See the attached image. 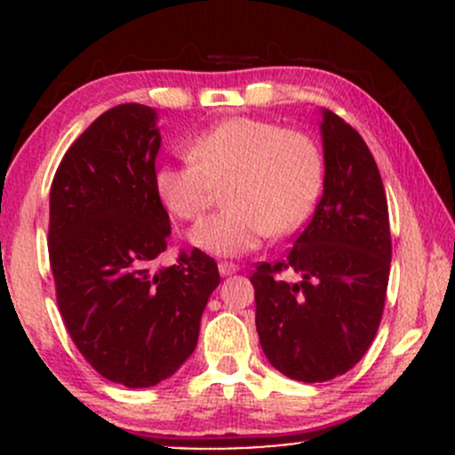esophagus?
Instances as JSON below:
<instances>
[{
  "label": "esophagus",
  "mask_w": 455,
  "mask_h": 455,
  "mask_svg": "<svg viewBox=\"0 0 455 455\" xmlns=\"http://www.w3.org/2000/svg\"><path fill=\"white\" fill-rule=\"evenodd\" d=\"M218 271H220L222 278H227V275L237 274L239 267L235 263H227V260H222V263H218Z\"/></svg>",
  "instance_id": "esophagus-1"
}]
</instances>
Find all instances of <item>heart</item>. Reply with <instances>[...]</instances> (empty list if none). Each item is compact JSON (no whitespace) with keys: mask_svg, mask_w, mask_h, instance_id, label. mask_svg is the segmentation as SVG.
Instances as JSON below:
<instances>
[{"mask_svg":"<svg viewBox=\"0 0 455 455\" xmlns=\"http://www.w3.org/2000/svg\"><path fill=\"white\" fill-rule=\"evenodd\" d=\"M190 160L156 171L160 201L181 220H196L227 188V210L190 231V242L216 257L257 250L269 233L304 227L323 190L316 143L297 130L252 117L213 124L192 139Z\"/></svg>","mask_w":455,"mask_h":455,"instance_id":"obj_1","label":"heart"}]
</instances>
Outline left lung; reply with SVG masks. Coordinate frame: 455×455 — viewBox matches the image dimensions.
<instances>
[{
	"label": "left lung",
	"instance_id": "1",
	"mask_svg": "<svg viewBox=\"0 0 455 455\" xmlns=\"http://www.w3.org/2000/svg\"><path fill=\"white\" fill-rule=\"evenodd\" d=\"M325 177L312 220L278 263L252 274L265 357L284 377L323 383L348 372L372 344L389 282L383 180L368 145L321 108ZM282 270L295 281H282Z\"/></svg>",
	"mask_w": 455,
	"mask_h": 455
}]
</instances>
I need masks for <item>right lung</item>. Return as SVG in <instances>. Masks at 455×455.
<instances>
[{"instance_id": "1", "label": "right lung", "mask_w": 455, "mask_h": 455, "mask_svg": "<svg viewBox=\"0 0 455 455\" xmlns=\"http://www.w3.org/2000/svg\"><path fill=\"white\" fill-rule=\"evenodd\" d=\"M156 108H108L66 151L51 186L49 257L68 333L96 372L154 387L195 353L220 284L201 250L156 269L171 220L156 190Z\"/></svg>"}]
</instances>
